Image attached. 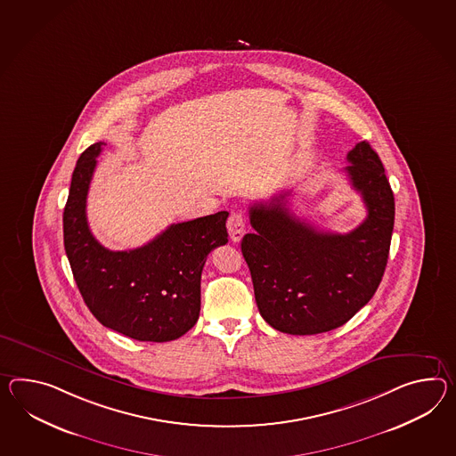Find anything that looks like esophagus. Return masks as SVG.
Masks as SVG:
<instances>
[{
    "label": "esophagus",
    "instance_id": "esophagus-1",
    "mask_svg": "<svg viewBox=\"0 0 456 456\" xmlns=\"http://www.w3.org/2000/svg\"><path fill=\"white\" fill-rule=\"evenodd\" d=\"M227 231L232 242H240L245 233V219L242 212H232L227 221Z\"/></svg>",
    "mask_w": 456,
    "mask_h": 456
}]
</instances>
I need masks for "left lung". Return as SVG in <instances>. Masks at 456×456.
<instances>
[{
  "label": "left lung",
  "instance_id": "obj_1",
  "mask_svg": "<svg viewBox=\"0 0 456 456\" xmlns=\"http://www.w3.org/2000/svg\"><path fill=\"white\" fill-rule=\"evenodd\" d=\"M346 175L361 192L367 217L347 233L324 232L293 216L289 192L250 206L256 232L242 256L256 306L277 331L326 333L343 326L370 300L386 272L395 204L378 153L361 142L347 153Z\"/></svg>",
  "mask_w": 456,
  "mask_h": 456
}]
</instances>
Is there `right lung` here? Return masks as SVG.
<instances>
[{
	"mask_svg": "<svg viewBox=\"0 0 456 456\" xmlns=\"http://www.w3.org/2000/svg\"><path fill=\"white\" fill-rule=\"evenodd\" d=\"M103 145L94 143L78 158L64 208V247L78 291L105 328L136 341L178 339L200 318V273L209 252L227 244L229 212L173 224L134 250L105 248L86 214Z\"/></svg>",
	"mask_w": 456,
	"mask_h": 456,
	"instance_id": "1",
	"label": "right lung"
}]
</instances>
